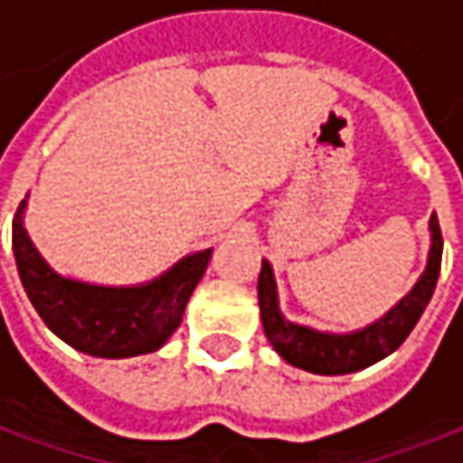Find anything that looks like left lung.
I'll list each match as a JSON object with an SVG mask.
<instances>
[{"label":"left lung","instance_id":"obj_1","mask_svg":"<svg viewBox=\"0 0 463 463\" xmlns=\"http://www.w3.org/2000/svg\"><path fill=\"white\" fill-rule=\"evenodd\" d=\"M430 232H432V245H430L427 269L413 284L411 292L374 324L347 332V335L316 332L311 326L287 321L279 311L271 263L263 260L260 277H258V306H260V321H263V332H266L269 343L287 364L306 369L311 374H329V377L361 372V369L382 361L384 355H390L392 350H398L403 345V340L411 335L427 303L432 300L435 284L440 277L443 234H440V223H438L435 213L430 218Z\"/></svg>","mask_w":463,"mask_h":463}]
</instances>
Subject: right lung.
Returning <instances> with one entry per match:
<instances>
[{
  "label": "right lung",
  "mask_w": 463,
  "mask_h": 463,
  "mask_svg": "<svg viewBox=\"0 0 463 463\" xmlns=\"http://www.w3.org/2000/svg\"><path fill=\"white\" fill-rule=\"evenodd\" d=\"M23 211L25 200L13 218L17 274L36 314L60 340L97 358H131L163 347L179 329L184 308L213 250L186 255L147 284H89L60 277L42 258L23 226Z\"/></svg>",
  "instance_id": "add662e5"
}]
</instances>
